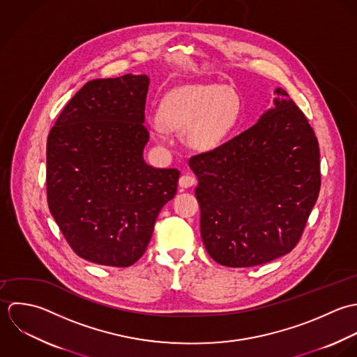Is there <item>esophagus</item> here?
Wrapping results in <instances>:
<instances>
[{"mask_svg":"<svg viewBox=\"0 0 357 357\" xmlns=\"http://www.w3.org/2000/svg\"><path fill=\"white\" fill-rule=\"evenodd\" d=\"M195 183H196V178L192 176V175H182V176L179 178V186H181L182 189H188V188L193 186Z\"/></svg>","mask_w":357,"mask_h":357,"instance_id":"esophagus-1","label":"esophagus"}]
</instances>
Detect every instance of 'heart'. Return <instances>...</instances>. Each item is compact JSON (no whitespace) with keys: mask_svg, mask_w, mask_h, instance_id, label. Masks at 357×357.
Here are the masks:
<instances>
[{"mask_svg":"<svg viewBox=\"0 0 357 357\" xmlns=\"http://www.w3.org/2000/svg\"><path fill=\"white\" fill-rule=\"evenodd\" d=\"M240 113L238 96L220 85H183L171 91L161 105V117L149 120L153 137L168 141L165 126L185 131L188 144L207 151L218 147L234 128Z\"/></svg>","mask_w":357,"mask_h":357,"instance_id":"heart-1","label":"heart"}]
</instances>
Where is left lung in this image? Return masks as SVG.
I'll list each match as a JSON object with an SVG mask.
<instances>
[{
    "label": "left lung",
    "mask_w": 357,
    "mask_h": 357,
    "mask_svg": "<svg viewBox=\"0 0 357 357\" xmlns=\"http://www.w3.org/2000/svg\"><path fill=\"white\" fill-rule=\"evenodd\" d=\"M247 131L189 167L199 185L207 252L229 268H250L288 254L320 192V151L305 114L283 88Z\"/></svg>",
    "instance_id": "8db88e82"
}]
</instances>
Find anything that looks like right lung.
Masks as SVG:
<instances>
[{
    "label": "right lung",
    "mask_w": 357,
    "mask_h": 357,
    "mask_svg": "<svg viewBox=\"0 0 357 357\" xmlns=\"http://www.w3.org/2000/svg\"><path fill=\"white\" fill-rule=\"evenodd\" d=\"M149 84L146 74L88 81L48 135L50 211L73 251L98 265H134L176 195L181 172L143 158Z\"/></svg>",
    "instance_id": "obj_1"
}]
</instances>
